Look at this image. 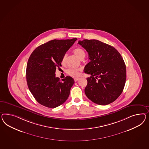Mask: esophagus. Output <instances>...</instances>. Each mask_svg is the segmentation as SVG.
Segmentation results:
<instances>
[{"mask_svg":"<svg viewBox=\"0 0 149 149\" xmlns=\"http://www.w3.org/2000/svg\"><path fill=\"white\" fill-rule=\"evenodd\" d=\"M74 81H75V82H77V81L80 79V78H79V77H75V78H74Z\"/></svg>","mask_w":149,"mask_h":149,"instance_id":"obj_1","label":"esophagus"}]
</instances>
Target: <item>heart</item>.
Here are the masks:
<instances>
[{
    "label": "heart",
    "mask_w": 149,
    "mask_h": 149,
    "mask_svg": "<svg viewBox=\"0 0 149 149\" xmlns=\"http://www.w3.org/2000/svg\"><path fill=\"white\" fill-rule=\"evenodd\" d=\"M73 52L80 60H83L86 56L85 51L82 49L80 48L75 49L73 51ZM66 57H67L66 55H64L62 57V61H61V63L62 65H64L65 64ZM80 69H79L70 68L67 70V73L69 75L72 77H78L80 75Z\"/></svg>",
    "instance_id": "heart-1"
}]
</instances>
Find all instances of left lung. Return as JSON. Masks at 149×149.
<instances>
[{
  "mask_svg": "<svg viewBox=\"0 0 149 149\" xmlns=\"http://www.w3.org/2000/svg\"><path fill=\"white\" fill-rule=\"evenodd\" d=\"M78 44L86 50L91 60L84 69L91 75L87 78L86 95L98 105L112 103L125 86L126 69L123 57L113 47L100 40H84Z\"/></svg>",
  "mask_w": 149,
  "mask_h": 149,
  "instance_id": "left-lung-1",
  "label": "left lung"
}]
</instances>
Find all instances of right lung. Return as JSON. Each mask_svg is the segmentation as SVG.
Masks as SVG:
<instances>
[{"instance_id":"obj_1","label":"right lung","mask_w":149,"mask_h":149,"mask_svg":"<svg viewBox=\"0 0 149 149\" xmlns=\"http://www.w3.org/2000/svg\"><path fill=\"white\" fill-rule=\"evenodd\" d=\"M77 40H53L38 47L29 58L26 78L29 89L36 100L49 108L63 104L74 84L72 77L60 80L55 77L63 56Z\"/></svg>"}]
</instances>
